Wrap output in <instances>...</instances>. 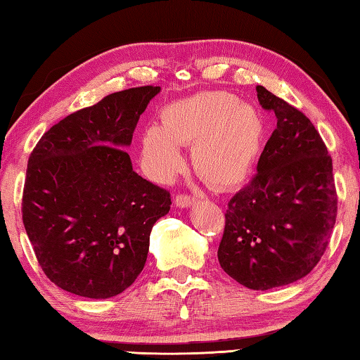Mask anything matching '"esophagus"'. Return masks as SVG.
I'll return each instance as SVG.
<instances>
[{
	"label": "esophagus",
	"instance_id": "esophagus-1",
	"mask_svg": "<svg viewBox=\"0 0 360 360\" xmlns=\"http://www.w3.org/2000/svg\"><path fill=\"white\" fill-rule=\"evenodd\" d=\"M174 202L179 208H191L197 203V198L191 197V195H178V197H176Z\"/></svg>",
	"mask_w": 360,
	"mask_h": 360
}]
</instances>
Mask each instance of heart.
I'll list each match as a JSON object with an SVG mask.
<instances>
[{
  "label": "heart",
  "instance_id": "b5f03b06",
  "mask_svg": "<svg viewBox=\"0 0 360 360\" xmlns=\"http://www.w3.org/2000/svg\"><path fill=\"white\" fill-rule=\"evenodd\" d=\"M264 136L258 108L226 91H202L165 105L160 127L142 131V163L150 178L167 181L182 167L179 146L192 144L198 176L214 189H229L252 173Z\"/></svg>",
  "mask_w": 360,
  "mask_h": 360
}]
</instances>
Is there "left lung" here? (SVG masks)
Segmentation results:
<instances>
[{
	"label": "left lung",
	"mask_w": 360,
	"mask_h": 360,
	"mask_svg": "<svg viewBox=\"0 0 360 360\" xmlns=\"http://www.w3.org/2000/svg\"><path fill=\"white\" fill-rule=\"evenodd\" d=\"M256 93L277 128L258 174L231 198L218 259L243 287L269 290L300 281L321 261L338 200L332 158L311 120L264 86Z\"/></svg>",
	"instance_id": "left-lung-1"
}]
</instances>
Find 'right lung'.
I'll use <instances>...</instances> for the list:
<instances>
[{
	"mask_svg": "<svg viewBox=\"0 0 360 360\" xmlns=\"http://www.w3.org/2000/svg\"><path fill=\"white\" fill-rule=\"evenodd\" d=\"M160 86L108 94L43 134L27 167L22 219L51 282L83 298H112L144 269L150 232L169 192L127 153Z\"/></svg>",
	"mask_w": 360,
	"mask_h": 360,
	"instance_id": "right-lung-1",
	"label": "right lung"
}]
</instances>
